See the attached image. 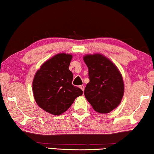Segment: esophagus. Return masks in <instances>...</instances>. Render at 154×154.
Returning a JSON list of instances; mask_svg holds the SVG:
<instances>
[{"mask_svg":"<svg viewBox=\"0 0 154 154\" xmlns=\"http://www.w3.org/2000/svg\"><path fill=\"white\" fill-rule=\"evenodd\" d=\"M79 88H81V89H82L83 91H84V88H85V87H84V85H80L79 86Z\"/></svg>","mask_w":154,"mask_h":154,"instance_id":"34e87169","label":"esophagus"}]
</instances>
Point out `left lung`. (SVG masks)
Returning <instances> with one entry per match:
<instances>
[{
  "instance_id": "1",
  "label": "left lung",
  "mask_w": 154,
  "mask_h": 154,
  "mask_svg": "<svg viewBox=\"0 0 154 154\" xmlns=\"http://www.w3.org/2000/svg\"><path fill=\"white\" fill-rule=\"evenodd\" d=\"M88 68L90 82L84 90L85 98L93 109L107 113L121 103L124 95V82L118 68L100 54L83 57Z\"/></svg>"
}]
</instances>
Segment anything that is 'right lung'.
Returning a JSON list of instances; mask_svg holds the SVG:
<instances>
[{
    "instance_id": "obj_1",
    "label": "right lung",
    "mask_w": 154,
    "mask_h": 154,
    "mask_svg": "<svg viewBox=\"0 0 154 154\" xmlns=\"http://www.w3.org/2000/svg\"><path fill=\"white\" fill-rule=\"evenodd\" d=\"M72 56L59 54L46 61L36 72L32 83L34 97L37 105L52 115L63 113L83 94L72 84V72L69 66Z\"/></svg>"
}]
</instances>
